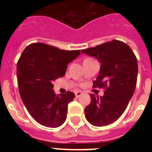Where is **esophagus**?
Segmentation results:
<instances>
[{
  "label": "esophagus",
  "instance_id": "obj_1",
  "mask_svg": "<svg viewBox=\"0 0 152 152\" xmlns=\"http://www.w3.org/2000/svg\"><path fill=\"white\" fill-rule=\"evenodd\" d=\"M75 95H76V98H79L80 95H83V92H82V91H76V92L75 93Z\"/></svg>",
  "mask_w": 152,
  "mask_h": 152
}]
</instances>
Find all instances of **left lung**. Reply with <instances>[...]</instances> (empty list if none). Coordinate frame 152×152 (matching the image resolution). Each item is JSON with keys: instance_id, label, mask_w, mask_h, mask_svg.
<instances>
[{"instance_id": "8db88e82", "label": "left lung", "mask_w": 152, "mask_h": 152, "mask_svg": "<svg viewBox=\"0 0 152 152\" xmlns=\"http://www.w3.org/2000/svg\"><path fill=\"white\" fill-rule=\"evenodd\" d=\"M97 58L101 68L93 88H104L103 96L91 94V103L84 109L85 118L94 126H106L124 113L137 85V59L127 44L118 40L82 50Z\"/></svg>"}]
</instances>
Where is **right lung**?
<instances>
[{
  "instance_id": "obj_1",
  "label": "right lung",
  "mask_w": 152,
  "mask_h": 152,
  "mask_svg": "<svg viewBox=\"0 0 152 152\" xmlns=\"http://www.w3.org/2000/svg\"><path fill=\"white\" fill-rule=\"evenodd\" d=\"M80 50H62L47 44L31 43L23 51L17 62L20 97L32 118L46 127H59L65 121L68 104L75 94L57 95L53 81L64 76L69 63Z\"/></svg>"
}]
</instances>
